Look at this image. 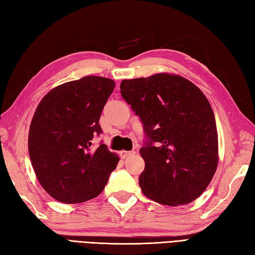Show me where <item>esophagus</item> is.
<instances>
[{"mask_svg": "<svg viewBox=\"0 0 255 255\" xmlns=\"http://www.w3.org/2000/svg\"><path fill=\"white\" fill-rule=\"evenodd\" d=\"M134 153H136V152H134V151H125V150H122L121 152H119L122 159H126V158H128V156L133 155Z\"/></svg>", "mask_w": 255, "mask_h": 255, "instance_id": "34e87169", "label": "esophagus"}]
</instances>
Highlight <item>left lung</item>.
I'll return each instance as SVG.
<instances>
[{"label": "left lung", "mask_w": 255, "mask_h": 255, "mask_svg": "<svg viewBox=\"0 0 255 255\" xmlns=\"http://www.w3.org/2000/svg\"><path fill=\"white\" fill-rule=\"evenodd\" d=\"M121 93L141 119L149 142L140 149L142 193L178 206L199 197L217 170L218 132L205 94L178 74L123 80Z\"/></svg>", "instance_id": "1"}]
</instances>
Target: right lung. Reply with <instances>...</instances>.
Listing matches in <instances>:
<instances>
[{
    "instance_id": "obj_1",
    "label": "right lung",
    "mask_w": 255,
    "mask_h": 255,
    "mask_svg": "<svg viewBox=\"0 0 255 255\" xmlns=\"http://www.w3.org/2000/svg\"><path fill=\"white\" fill-rule=\"evenodd\" d=\"M113 80L88 75L50 90L32 116L28 151L38 182L58 202L78 204L96 197L116 169L118 155L92 139Z\"/></svg>"
}]
</instances>
